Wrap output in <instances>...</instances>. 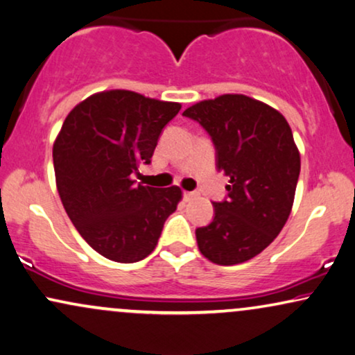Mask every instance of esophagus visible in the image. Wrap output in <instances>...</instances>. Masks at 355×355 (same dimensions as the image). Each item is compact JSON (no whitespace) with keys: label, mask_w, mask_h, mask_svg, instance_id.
I'll return each mask as SVG.
<instances>
[{"label":"esophagus","mask_w":355,"mask_h":355,"mask_svg":"<svg viewBox=\"0 0 355 355\" xmlns=\"http://www.w3.org/2000/svg\"><path fill=\"white\" fill-rule=\"evenodd\" d=\"M195 196H196L195 191H185V193H183V198H185L187 201H190L191 198H195Z\"/></svg>","instance_id":"esophagus-1"}]
</instances>
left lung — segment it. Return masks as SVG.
<instances>
[{
  "mask_svg": "<svg viewBox=\"0 0 355 355\" xmlns=\"http://www.w3.org/2000/svg\"><path fill=\"white\" fill-rule=\"evenodd\" d=\"M216 148V168L229 177L214 219L198 227L200 252L232 266L261 253L291 214L300 173V154L286 118L266 103L225 94L187 108Z\"/></svg>",
  "mask_w": 355,
  "mask_h": 355,
  "instance_id": "obj_1",
  "label": "left lung"
}]
</instances>
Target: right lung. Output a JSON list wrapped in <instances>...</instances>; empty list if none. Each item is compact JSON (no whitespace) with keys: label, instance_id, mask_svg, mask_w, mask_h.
<instances>
[{"label":"right lung","instance_id":"right-lung-1","mask_svg":"<svg viewBox=\"0 0 355 355\" xmlns=\"http://www.w3.org/2000/svg\"><path fill=\"white\" fill-rule=\"evenodd\" d=\"M180 108L131 91H107L76 105L61 126L53 144L61 202L81 237L112 261L136 263L153 253L182 200L178 187L133 180Z\"/></svg>","mask_w":355,"mask_h":355}]
</instances>
